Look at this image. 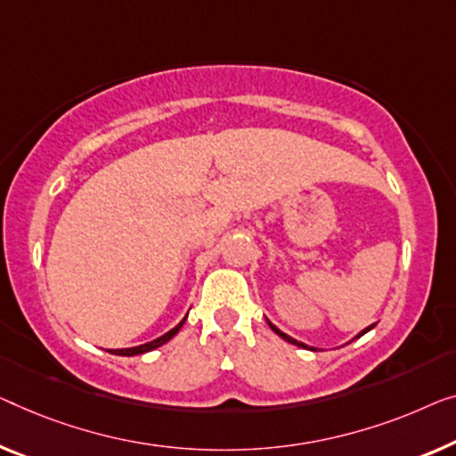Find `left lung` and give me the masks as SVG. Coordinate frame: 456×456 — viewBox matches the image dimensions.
I'll use <instances>...</instances> for the list:
<instances>
[{
	"label": "left lung",
	"instance_id": "1",
	"mask_svg": "<svg viewBox=\"0 0 456 456\" xmlns=\"http://www.w3.org/2000/svg\"><path fill=\"white\" fill-rule=\"evenodd\" d=\"M270 328H272V331H274V334H278V336H281L282 339H287V342L289 344H295V346H298V348H307V346H305L303 342H297V339L295 338H290V336H287V334H284V331H281V330H278L276 328V325H272L270 323ZM372 330V325H369V328H366V330H362V331H360V334L356 336V338H360V336H364L366 334V331H370Z\"/></svg>",
	"mask_w": 456,
	"mask_h": 456
}]
</instances>
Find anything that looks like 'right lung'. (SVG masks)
I'll return each instance as SVG.
<instances>
[{
    "label": "right lung",
    "instance_id": "1",
    "mask_svg": "<svg viewBox=\"0 0 456 456\" xmlns=\"http://www.w3.org/2000/svg\"><path fill=\"white\" fill-rule=\"evenodd\" d=\"M188 317V315H186ZM186 317L182 319V322L175 325L174 330H169L167 334H163V336H159L158 339H153V342H147V344H141V346H134V348H122V350H108V352H112V354H118V356H137V354H145V352H151V350H155V348H159V346H163L166 342H169V339H172L175 334H178V331L182 330V325H184V322H186Z\"/></svg>",
    "mask_w": 456,
    "mask_h": 456
}]
</instances>
